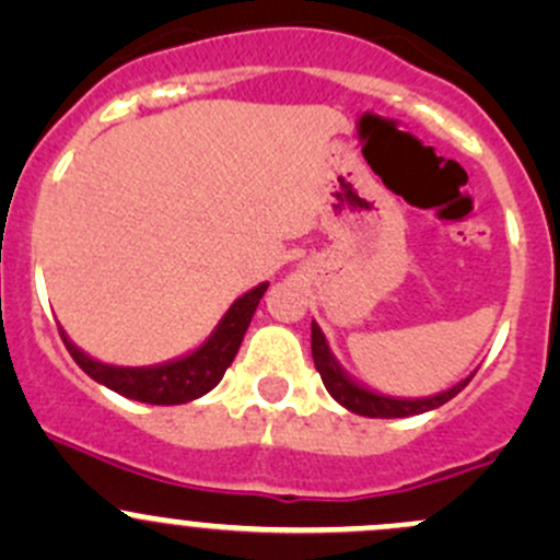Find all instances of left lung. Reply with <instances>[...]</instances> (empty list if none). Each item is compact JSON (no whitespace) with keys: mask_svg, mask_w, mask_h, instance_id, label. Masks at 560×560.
Listing matches in <instances>:
<instances>
[{"mask_svg":"<svg viewBox=\"0 0 560 560\" xmlns=\"http://www.w3.org/2000/svg\"><path fill=\"white\" fill-rule=\"evenodd\" d=\"M312 354L314 365L322 376V385H325L327 393L349 409L352 415L360 417H382V420H393V417H411L422 415V411L439 409V406L447 404L450 398H455L463 387L471 382L474 374H468L466 380H460L457 385L442 389L436 395H425V398H398V395H385L380 389H371L363 382H358L354 376H349L347 371L341 369V363L332 354L330 343H327L322 327L312 322Z\"/></svg>","mask_w":560,"mask_h":560,"instance_id":"8db88e82","label":"left lung"}]
</instances>
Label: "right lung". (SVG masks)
Returning a JSON list of instances; mask_svg holds the SVG:
<instances>
[{"label": "right lung", "mask_w": 560, "mask_h": 560, "mask_svg": "<svg viewBox=\"0 0 560 560\" xmlns=\"http://www.w3.org/2000/svg\"><path fill=\"white\" fill-rule=\"evenodd\" d=\"M268 290V281L257 284L254 290L244 292L233 306L224 312L219 325L213 327L211 336L191 352L180 354V358L167 360V363L156 365H110L103 360L92 358L83 352L81 347L70 341L65 330H61V341H65L67 352L72 354L78 365L92 376L94 382L105 385L113 393L124 395V398L140 400V404L154 406H175L189 404V400L202 398L211 393L213 387L222 382L224 371L233 365L235 354H238L241 341H244L248 322L259 306V298Z\"/></svg>", "instance_id": "obj_1"}]
</instances>
